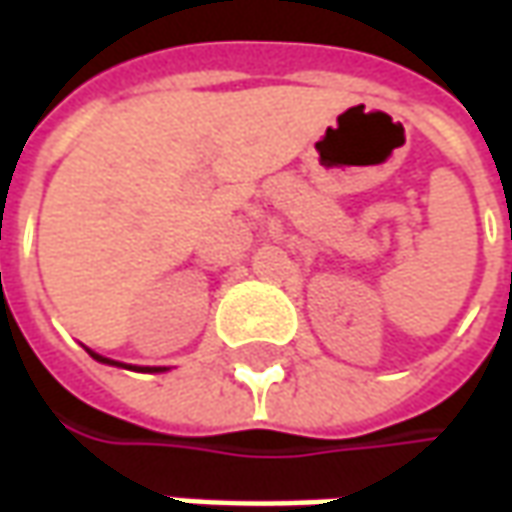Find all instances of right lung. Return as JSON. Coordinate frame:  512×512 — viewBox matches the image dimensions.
<instances>
[{"instance_id": "right-lung-1", "label": "right lung", "mask_w": 512, "mask_h": 512, "mask_svg": "<svg viewBox=\"0 0 512 512\" xmlns=\"http://www.w3.org/2000/svg\"><path fill=\"white\" fill-rule=\"evenodd\" d=\"M92 356H95L97 361H103V364H117V361H109V358L97 356V353H92ZM120 367H123V364H120ZM162 370H165V367H154V370H148V373H162Z\"/></svg>"}]
</instances>
